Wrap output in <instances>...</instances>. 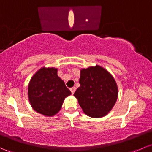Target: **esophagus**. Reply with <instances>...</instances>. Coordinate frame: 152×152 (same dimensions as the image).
I'll return each instance as SVG.
<instances>
[{"mask_svg": "<svg viewBox=\"0 0 152 152\" xmlns=\"http://www.w3.org/2000/svg\"><path fill=\"white\" fill-rule=\"evenodd\" d=\"M70 90H71V93L73 94V93H74L75 91H76V87H74V86H73V87H71V89H70Z\"/></svg>", "mask_w": 152, "mask_h": 152, "instance_id": "34e87169", "label": "esophagus"}]
</instances>
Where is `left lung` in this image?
<instances>
[{"label": "left lung", "instance_id": "obj_1", "mask_svg": "<svg viewBox=\"0 0 152 152\" xmlns=\"http://www.w3.org/2000/svg\"><path fill=\"white\" fill-rule=\"evenodd\" d=\"M79 84L74 96L87 115L100 118L111 110L118 98V87L105 69L99 66L82 69Z\"/></svg>", "mask_w": 152, "mask_h": 152}]
</instances>
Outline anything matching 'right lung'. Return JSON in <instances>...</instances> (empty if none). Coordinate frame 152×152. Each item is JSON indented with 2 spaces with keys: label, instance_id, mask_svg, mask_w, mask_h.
<instances>
[{
  "label": "right lung",
  "instance_id": "right-lung-1",
  "mask_svg": "<svg viewBox=\"0 0 152 152\" xmlns=\"http://www.w3.org/2000/svg\"><path fill=\"white\" fill-rule=\"evenodd\" d=\"M57 69L42 68L31 78L28 95L34 110L53 116L61 110L66 96L71 94L64 81L58 77Z\"/></svg>",
  "mask_w": 152,
  "mask_h": 152
}]
</instances>
